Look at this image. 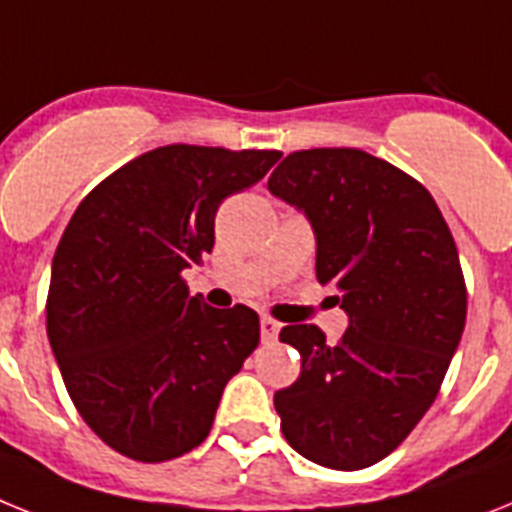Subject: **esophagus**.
Instances as JSON below:
<instances>
[{"mask_svg": "<svg viewBox=\"0 0 512 512\" xmlns=\"http://www.w3.org/2000/svg\"><path fill=\"white\" fill-rule=\"evenodd\" d=\"M278 330H281V322L273 320V317H263V320H260V333H263L265 343L276 341Z\"/></svg>", "mask_w": 512, "mask_h": 512, "instance_id": "esophagus-1", "label": "esophagus"}]
</instances>
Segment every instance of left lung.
I'll use <instances>...</instances> for the list:
<instances>
[{"instance_id":"obj_1","label":"left lung","mask_w":512,"mask_h":512,"mask_svg":"<svg viewBox=\"0 0 512 512\" xmlns=\"http://www.w3.org/2000/svg\"><path fill=\"white\" fill-rule=\"evenodd\" d=\"M268 190L307 213L317 281L349 312L341 343L317 325L281 341L302 375L276 393L281 432L312 463L359 471L393 453L435 403L466 325L453 234L422 182L359 148L294 150Z\"/></svg>"}]
</instances>
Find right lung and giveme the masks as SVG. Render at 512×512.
Listing matches in <instances>:
<instances>
[{
    "label": "right lung",
    "mask_w": 512,
    "mask_h": 512,
    "mask_svg": "<svg viewBox=\"0 0 512 512\" xmlns=\"http://www.w3.org/2000/svg\"><path fill=\"white\" fill-rule=\"evenodd\" d=\"M281 150L163 145L119 166L72 213L51 263L46 333L64 388L124 458L163 463L210 435L260 317L213 309L184 270L216 242V210Z\"/></svg>",
    "instance_id": "add662e5"
}]
</instances>
